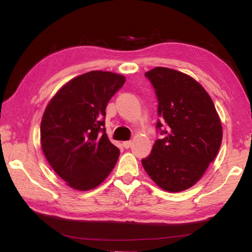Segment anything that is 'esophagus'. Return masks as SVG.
Returning a JSON list of instances; mask_svg holds the SVG:
<instances>
[{
    "instance_id": "obj_1",
    "label": "esophagus",
    "mask_w": 252,
    "mask_h": 252,
    "mask_svg": "<svg viewBox=\"0 0 252 252\" xmlns=\"http://www.w3.org/2000/svg\"><path fill=\"white\" fill-rule=\"evenodd\" d=\"M130 146H131V141H124V142H123V147L126 148V149L130 148Z\"/></svg>"
}]
</instances>
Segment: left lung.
Instances as JSON below:
<instances>
[{
    "instance_id": "left-lung-1",
    "label": "left lung",
    "mask_w": 252,
    "mask_h": 252,
    "mask_svg": "<svg viewBox=\"0 0 252 252\" xmlns=\"http://www.w3.org/2000/svg\"><path fill=\"white\" fill-rule=\"evenodd\" d=\"M145 76L156 90L161 117L157 128L163 137L142 158V166L164 190H186L202 177L220 150L223 129L219 114L211 96L192 77L166 67Z\"/></svg>"
}]
</instances>
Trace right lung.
<instances>
[{
	"instance_id": "1",
	"label": "right lung",
	"mask_w": 252,
	"mask_h": 252,
	"mask_svg": "<svg viewBox=\"0 0 252 252\" xmlns=\"http://www.w3.org/2000/svg\"><path fill=\"white\" fill-rule=\"evenodd\" d=\"M125 77L92 70L75 77L45 107L41 148L58 175L76 190L94 189L109 176L120 150L105 132V109Z\"/></svg>"
}]
</instances>
